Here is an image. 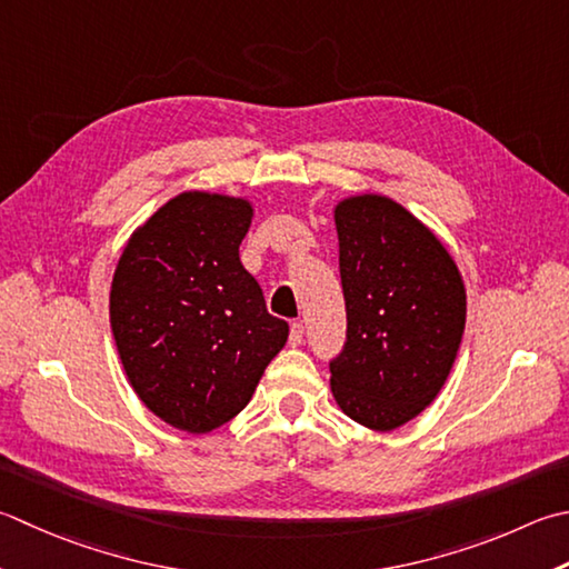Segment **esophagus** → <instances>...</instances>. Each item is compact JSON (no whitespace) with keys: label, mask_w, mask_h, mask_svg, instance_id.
<instances>
[{"label":"esophagus","mask_w":569,"mask_h":569,"mask_svg":"<svg viewBox=\"0 0 569 569\" xmlns=\"http://www.w3.org/2000/svg\"><path fill=\"white\" fill-rule=\"evenodd\" d=\"M303 338H306V328H303V322H291V336H288V342H291L293 345V348H296V345H300V342H303Z\"/></svg>","instance_id":"34e87169"}]
</instances>
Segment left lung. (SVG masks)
I'll return each instance as SVG.
<instances>
[{"label":"left lung","instance_id":"8db88e82","mask_svg":"<svg viewBox=\"0 0 569 569\" xmlns=\"http://www.w3.org/2000/svg\"><path fill=\"white\" fill-rule=\"evenodd\" d=\"M348 332L330 360L332 397L362 427L389 431L433 402L466 326V291L441 241L380 194L336 209Z\"/></svg>","mask_w":569,"mask_h":569}]
</instances>
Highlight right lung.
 <instances>
[{"label":"right lung","instance_id":"obj_1","mask_svg":"<svg viewBox=\"0 0 569 569\" xmlns=\"http://www.w3.org/2000/svg\"><path fill=\"white\" fill-rule=\"evenodd\" d=\"M247 199L184 192L132 233L110 291V328L138 397L167 425L204 433L249 405L288 340L239 243Z\"/></svg>","mask_w":569,"mask_h":569}]
</instances>
